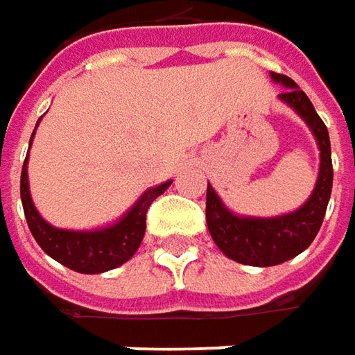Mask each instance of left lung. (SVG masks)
<instances>
[{"label":"left lung","instance_id":"left-lung-1","mask_svg":"<svg viewBox=\"0 0 355 355\" xmlns=\"http://www.w3.org/2000/svg\"><path fill=\"white\" fill-rule=\"evenodd\" d=\"M270 78L286 89L279 94L280 101L288 104L312 130L320 148V170L314 191L306 203L300 209L279 217L235 215L227 209L215 189L207 184L205 217L215 245L225 257L249 266L280 265L310 247L320 231L334 180L328 128L316 114L310 98L298 89L291 76L270 73Z\"/></svg>","mask_w":355,"mask_h":355}]
</instances>
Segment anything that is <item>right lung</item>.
Segmentation results:
<instances>
[{"mask_svg":"<svg viewBox=\"0 0 355 355\" xmlns=\"http://www.w3.org/2000/svg\"><path fill=\"white\" fill-rule=\"evenodd\" d=\"M33 136L35 130L31 134V142H33ZM170 185L171 182H164L144 191L140 199L130 207V211L124 213L114 225L94 229V231L59 229L47 223L35 207L31 193H29L27 157H25L23 170H21V203H23V211H25V219H27L31 235L49 257H53L57 263L76 272L98 275V272H106L110 268L124 265L134 257L146 233L148 207Z\"/></svg>","mask_w":355,"mask_h":355,"instance_id":"obj_1","label":"right lung"}]
</instances>
